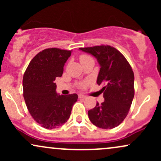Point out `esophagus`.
<instances>
[{"mask_svg": "<svg viewBox=\"0 0 161 161\" xmlns=\"http://www.w3.org/2000/svg\"><path fill=\"white\" fill-rule=\"evenodd\" d=\"M86 97H87L86 96L82 95V94H79V98H80V99H85V98H86Z\"/></svg>", "mask_w": 161, "mask_h": 161, "instance_id": "1", "label": "esophagus"}]
</instances>
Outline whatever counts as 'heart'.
<instances>
[{
    "label": "heart",
    "instance_id": "heart-1",
    "mask_svg": "<svg viewBox=\"0 0 161 161\" xmlns=\"http://www.w3.org/2000/svg\"><path fill=\"white\" fill-rule=\"evenodd\" d=\"M88 59H92V58L90 56H88V55H86V54L81 55L80 57H79L80 62H83V61H85V60H88Z\"/></svg>",
    "mask_w": 161,
    "mask_h": 161
}]
</instances>
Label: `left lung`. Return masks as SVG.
<instances>
[{"mask_svg": "<svg viewBox=\"0 0 161 161\" xmlns=\"http://www.w3.org/2000/svg\"><path fill=\"white\" fill-rule=\"evenodd\" d=\"M92 55L100 65L97 83L102 85L104 101L88 110L90 121L97 127L110 129L126 117L134 97V73L122 53L109 45L80 47Z\"/></svg>", "mask_w": 161, "mask_h": 161, "instance_id": "left-lung-1", "label": "left lung"}]
</instances>
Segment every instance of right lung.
Returning a JSON list of instances; mask_svg holds the SVG:
<instances>
[{
  "label": "right lung",
  "instance_id": "add662e5",
  "mask_svg": "<svg viewBox=\"0 0 161 161\" xmlns=\"http://www.w3.org/2000/svg\"><path fill=\"white\" fill-rule=\"evenodd\" d=\"M72 51L59 48L43 50L34 57L23 75V97L31 116L45 129H52L66 123L78 99L76 94L57 93V77H61L64 66Z\"/></svg>",
  "mask_w": 161,
  "mask_h": 161
}]
</instances>
